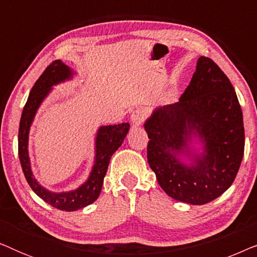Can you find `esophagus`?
<instances>
[{"instance_id": "34e87169", "label": "esophagus", "mask_w": 257, "mask_h": 257, "mask_svg": "<svg viewBox=\"0 0 257 257\" xmlns=\"http://www.w3.org/2000/svg\"><path fill=\"white\" fill-rule=\"evenodd\" d=\"M144 121V113L142 110H135L131 113V122L135 126H139L142 125V122Z\"/></svg>"}]
</instances>
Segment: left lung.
<instances>
[{
	"label": "left lung",
	"instance_id": "left-lung-1",
	"mask_svg": "<svg viewBox=\"0 0 257 257\" xmlns=\"http://www.w3.org/2000/svg\"><path fill=\"white\" fill-rule=\"evenodd\" d=\"M147 161L168 196L205 205L230 187L244 152L243 115L229 79L200 57L178 103L158 106L144 122Z\"/></svg>",
	"mask_w": 257,
	"mask_h": 257
}]
</instances>
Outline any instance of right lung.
Returning <instances> with one entry per match:
<instances>
[{
    "label": "right lung",
    "mask_w": 257,
    "mask_h": 257,
    "mask_svg": "<svg viewBox=\"0 0 257 257\" xmlns=\"http://www.w3.org/2000/svg\"><path fill=\"white\" fill-rule=\"evenodd\" d=\"M75 75H77V72L62 61H55L49 65L30 91L21 115L19 130V157L28 184L42 200L55 208L65 212H73L84 208L98 199L111 157L121 146L130 130L128 122L103 125L98 127L94 137V160L92 168L86 180L77 188L54 192L40 184L34 175L29 157V133L31 125L36 117L38 108L52 92L54 86L73 79Z\"/></svg>",
    "instance_id": "1"
}]
</instances>
